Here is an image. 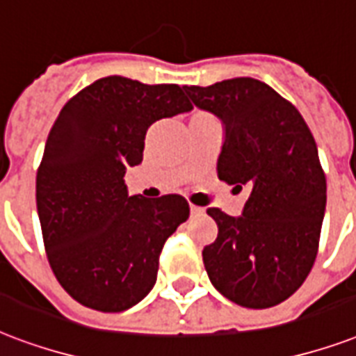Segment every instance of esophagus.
<instances>
[{"instance_id":"obj_1","label":"esophagus","mask_w":356,"mask_h":356,"mask_svg":"<svg viewBox=\"0 0 356 356\" xmlns=\"http://www.w3.org/2000/svg\"><path fill=\"white\" fill-rule=\"evenodd\" d=\"M190 213L194 214V216H202V214H205V209L197 207V205H192V203H190Z\"/></svg>"}]
</instances>
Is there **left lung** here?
<instances>
[{"label": "left lung", "mask_w": 356, "mask_h": 356, "mask_svg": "<svg viewBox=\"0 0 356 356\" xmlns=\"http://www.w3.org/2000/svg\"><path fill=\"white\" fill-rule=\"evenodd\" d=\"M184 91L224 124L218 179L250 188L241 216L207 209L218 226L203 248L209 280L244 308L280 305L317 256L327 179L316 140L297 108L265 81L233 78Z\"/></svg>", "instance_id": "8db88e82"}]
</instances>
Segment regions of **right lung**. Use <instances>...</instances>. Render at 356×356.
Masks as SVG:
<instances>
[{"mask_svg":"<svg viewBox=\"0 0 356 356\" xmlns=\"http://www.w3.org/2000/svg\"><path fill=\"white\" fill-rule=\"evenodd\" d=\"M192 110L177 83L106 76L63 106L37 172V211L50 267L65 291L99 312L138 305L156 282L164 243L190 214L177 194L129 196L154 121Z\"/></svg>","mask_w":356,"mask_h":356,"instance_id":"1","label":"right lung"}]
</instances>
